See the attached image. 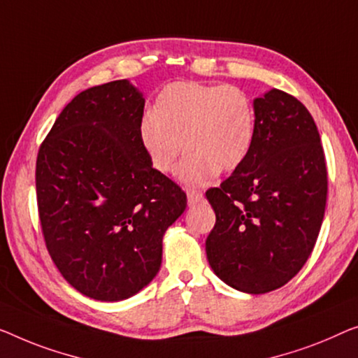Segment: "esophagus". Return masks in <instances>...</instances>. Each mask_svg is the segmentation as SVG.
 Instances as JSON below:
<instances>
[{
  "label": "esophagus",
  "mask_w": 358,
  "mask_h": 358,
  "mask_svg": "<svg viewBox=\"0 0 358 358\" xmlns=\"http://www.w3.org/2000/svg\"><path fill=\"white\" fill-rule=\"evenodd\" d=\"M186 196H188V204L189 206H196L197 202H201L202 199H204V196H202L201 191H194V189L186 191Z\"/></svg>",
  "instance_id": "34e87169"
}]
</instances>
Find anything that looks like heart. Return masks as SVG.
<instances>
[{"label":"heart","instance_id":"obj_1","mask_svg":"<svg viewBox=\"0 0 358 358\" xmlns=\"http://www.w3.org/2000/svg\"><path fill=\"white\" fill-rule=\"evenodd\" d=\"M254 138L252 101L230 85L170 83L140 125L141 146L157 172L170 173L183 149L188 152L177 170L186 186H206L220 172L238 170Z\"/></svg>","mask_w":358,"mask_h":358}]
</instances>
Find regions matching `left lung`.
Here are the masks:
<instances>
[{"mask_svg":"<svg viewBox=\"0 0 358 358\" xmlns=\"http://www.w3.org/2000/svg\"><path fill=\"white\" fill-rule=\"evenodd\" d=\"M254 109L248 159L206 193L217 217L206 254L228 286L264 294L294 278L312 254L328 173L317 125L301 101L271 88L254 99Z\"/></svg>","mask_w":358,"mask_h":358,"instance_id":"8db88e82","label":"left lung"}]
</instances>
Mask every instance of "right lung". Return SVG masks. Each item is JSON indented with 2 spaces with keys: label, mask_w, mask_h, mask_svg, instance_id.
Listing matches in <instances>:
<instances>
[{
  "label": "right lung",
  "mask_w": 358,
  "mask_h": 358,
  "mask_svg": "<svg viewBox=\"0 0 358 358\" xmlns=\"http://www.w3.org/2000/svg\"><path fill=\"white\" fill-rule=\"evenodd\" d=\"M145 98L128 80L77 94L36 157L43 236L57 270L94 301L135 296L159 273L162 238L186 194L140 141Z\"/></svg>",
  "instance_id": "right-lung-1"
}]
</instances>
